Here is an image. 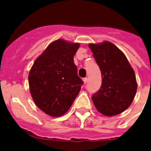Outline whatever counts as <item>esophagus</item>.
<instances>
[{"label": "esophagus", "mask_w": 151, "mask_h": 151, "mask_svg": "<svg viewBox=\"0 0 151 151\" xmlns=\"http://www.w3.org/2000/svg\"><path fill=\"white\" fill-rule=\"evenodd\" d=\"M87 81H88V78H84V79H83V82H84V84H86V83H87Z\"/></svg>", "instance_id": "34e87169"}]
</instances>
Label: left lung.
Here are the masks:
<instances>
[{
	"label": "left lung",
	"instance_id": "left-lung-1",
	"mask_svg": "<svg viewBox=\"0 0 151 151\" xmlns=\"http://www.w3.org/2000/svg\"><path fill=\"white\" fill-rule=\"evenodd\" d=\"M88 47L102 74V85L92 96V102L102 114H119L129 107L136 96L137 82L134 70L125 55L110 41L90 43Z\"/></svg>",
	"mask_w": 151,
	"mask_h": 151
}]
</instances>
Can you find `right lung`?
Wrapping results in <instances>:
<instances>
[{"mask_svg": "<svg viewBox=\"0 0 151 151\" xmlns=\"http://www.w3.org/2000/svg\"><path fill=\"white\" fill-rule=\"evenodd\" d=\"M80 47L58 39L52 41L34 61L29 70V92L37 106L54 117L65 114L81 91L73 56Z\"/></svg>", "mask_w": 151, "mask_h": 151, "instance_id": "obj_1", "label": "right lung"}]
</instances>
